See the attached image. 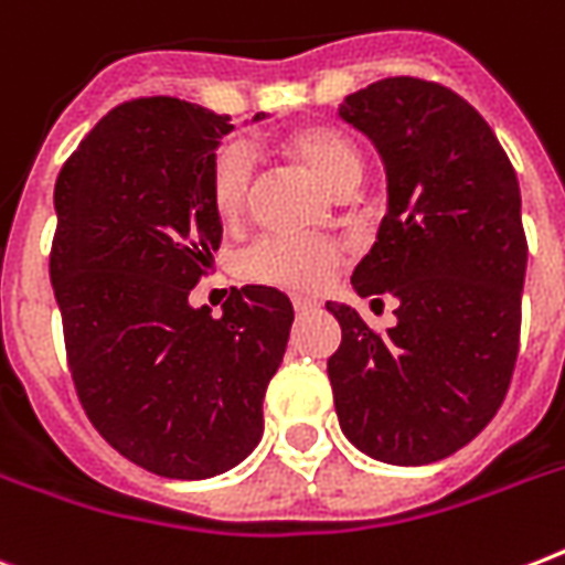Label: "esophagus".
I'll return each instance as SVG.
<instances>
[{
    "mask_svg": "<svg viewBox=\"0 0 565 565\" xmlns=\"http://www.w3.org/2000/svg\"><path fill=\"white\" fill-rule=\"evenodd\" d=\"M292 308L296 313H310V310H317V299H308V296H292Z\"/></svg>",
    "mask_w": 565,
    "mask_h": 565,
    "instance_id": "34e87169",
    "label": "esophagus"
}]
</instances>
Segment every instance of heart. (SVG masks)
Instances as JSON below:
<instances>
[{
  "mask_svg": "<svg viewBox=\"0 0 565 565\" xmlns=\"http://www.w3.org/2000/svg\"><path fill=\"white\" fill-rule=\"evenodd\" d=\"M287 146L308 163L328 188H343L361 179V152L345 135L328 126H308L292 131ZM255 181V152L246 143H225L211 161V204L222 222L237 220L246 211ZM340 248L328 239L269 234L255 239L239 257V269L248 281L275 284L287 290H319L334 275Z\"/></svg>",
  "mask_w": 565,
  "mask_h": 565,
  "instance_id": "obj_1",
  "label": "heart"
}]
</instances>
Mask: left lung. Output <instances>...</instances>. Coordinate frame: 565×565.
I'll use <instances>...</instances> for the list:
<instances>
[{
  "instance_id": "8db88e82",
  "label": "left lung",
  "mask_w": 565,
  "mask_h": 565,
  "mask_svg": "<svg viewBox=\"0 0 565 565\" xmlns=\"http://www.w3.org/2000/svg\"><path fill=\"white\" fill-rule=\"evenodd\" d=\"M340 117L386 172V213L352 287L398 305L375 334L326 301L343 328L328 358L340 428L381 463H437L490 425L516 366L527 269L516 172L487 119L443 84L384 78L345 96Z\"/></svg>"
}]
</instances>
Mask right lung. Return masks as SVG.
Listing matches in <instances>:
<instances>
[{
  "label": "right lung",
  "instance_id": "1",
  "mask_svg": "<svg viewBox=\"0 0 565 565\" xmlns=\"http://www.w3.org/2000/svg\"><path fill=\"white\" fill-rule=\"evenodd\" d=\"M228 131L231 117L193 102H126L55 184L49 275L75 393L119 455L175 481L252 455L292 326L275 287L231 290L222 317L190 305L222 243L211 161Z\"/></svg>",
  "mask_w": 565,
  "mask_h": 565
}]
</instances>
